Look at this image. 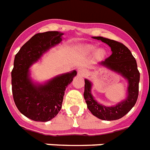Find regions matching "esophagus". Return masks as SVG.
I'll list each match as a JSON object with an SVG mask.
<instances>
[{
	"label": "esophagus",
	"instance_id": "34e87169",
	"mask_svg": "<svg viewBox=\"0 0 150 150\" xmlns=\"http://www.w3.org/2000/svg\"><path fill=\"white\" fill-rule=\"evenodd\" d=\"M78 74L80 76H84L86 75V70L84 68H79V70H78Z\"/></svg>",
	"mask_w": 150,
	"mask_h": 150
}]
</instances>
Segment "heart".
Wrapping results in <instances>:
<instances>
[{
	"label": "heart",
	"mask_w": 150,
	"mask_h": 150,
	"mask_svg": "<svg viewBox=\"0 0 150 150\" xmlns=\"http://www.w3.org/2000/svg\"><path fill=\"white\" fill-rule=\"evenodd\" d=\"M95 50V47L94 46H92V45H86L85 47H84V51H85L86 53H90V52H92L93 50ZM104 55H105V51L103 50H98L95 52V57L97 59H101L103 57H104Z\"/></svg>",
	"instance_id": "obj_1"
}]
</instances>
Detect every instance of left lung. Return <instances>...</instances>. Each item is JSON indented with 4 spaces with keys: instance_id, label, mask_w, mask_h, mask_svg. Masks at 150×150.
<instances>
[{
    "instance_id": "left-lung-1",
    "label": "left lung",
    "mask_w": 150,
    "mask_h": 150,
    "mask_svg": "<svg viewBox=\"0 0 150 150\" xmlns=\"http://www.w3.org/2000/svg\"><path fill=\"white\" fill-rule=\"evenodd\" d=\"M93 38L100 40L111 47L112 52V55L104 61L99 63V64L120 74L127 80V96L125 100L119 102L116 105L111 107L104 106L94 100L91 94L92 83L88 79H85L84 98L88 109L93 116L103 120H116L125 116L135 105L139 97L140 73L138 70L137 62L134 57L128 48L126 47L124 45L103 37H93Z\"/></svg>"
}]
</instances>
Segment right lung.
Listing matches in <instances>:
<instances>
[{
  "mask_svg": "<svg viewBox=\"0 0 150 150\" xmlns=\"http://www.w3.org/2000/svg\"><path fill=\"white\" fill-rule=\"evenodd\" d=\"M63 33L47 31L34 35L16 53L11 71V90L20 112L34 121L46 122L61 109L65 90L77 75L76 71L57 75L45 84H35L30 77V67L43 53L62 41Z\"/></svg>",
  "mask_w": 150,
  "mask_h": 150,
  "instance_id": "1",
  "label": "right lung"
}]
</instances>
